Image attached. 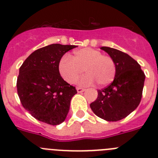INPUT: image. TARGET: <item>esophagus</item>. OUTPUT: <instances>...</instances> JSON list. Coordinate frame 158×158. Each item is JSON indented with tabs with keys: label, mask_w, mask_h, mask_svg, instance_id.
I'll return each instance as SVG.
<instances>
[{
	"label": "esophagus",
	"mask_w": 158,
	"mask_h": 158,
	"mask_svg": "<svg viewBox=\"0 0 158 158\" xmlns=\"http://www.w3.org/2000/svg\"><path fill=\"white\" fill-rule=\"evenodd\" d=\"M76 90H77L78 93H82L85 90V89L82 88V87H76Z\"/></svg>",
	"instance_id": "obj_1"
}]
</instances>
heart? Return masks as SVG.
<instances>
[{
    "mask_svg": "<svg viewBox=\"0 0 158 158\" xmlns=\"http://www.w3.org/2000/svg\"><path fill=\"white\" fill-rule=\"evenodd\" d=\"M84 71L87 75L81 79V84H93L95 80L98 86L105 87L114 80L117 68L113 58L93 48L76 51L72 59L64 56L59 64L60 75L71 84L75 83Z\"/></svg>",
    "mask_w": 158,
    "mask_h": 158,
    "instance_id": "heart-1",
    "label": "heart"
}]
</instances>
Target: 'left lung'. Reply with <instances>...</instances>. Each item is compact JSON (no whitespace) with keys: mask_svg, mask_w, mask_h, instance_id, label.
Returning a JSON list of instances; mask_svg holds the SVG:
<instances>
[{"mask_svg":"<svg viewBox=\"0 0 158 158\" xmlns=\"http://www.w3.org/2000/svg\"><path fill=\"white\" fill-rule=\"evenodd\" d=\"M100 48L113 58L117 71L113 82L98 90V98L90 106L98 117L116 122L125 118L138 106L145 75L139 64L127 53L109 47Z\"/></svg>","mask_w":158,"mask_h":158,"instance_id":"obj_1","label":"left lung"}]
</instances>
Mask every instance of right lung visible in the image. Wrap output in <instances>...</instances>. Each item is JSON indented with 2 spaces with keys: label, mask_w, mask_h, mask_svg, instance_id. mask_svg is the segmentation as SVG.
Instances as JSON below:
<instances>
[{
  "label": "right lung",
  "mask_w": 158,
  "mask_h": 158,
  "mask_svg": "<svg viewBox=\"0 0 158 158\" xmlns=\"http://www.w3.org/2000/svg\"><path fill=\"white\" fill-rule=\"evenodd\" d=\"M75 48L48 45L33 52L20 68L18 96L24 109L35 119L56 126L67 118L71 98L77 91L61 77L59 64L63 56Z\"/></svg>",
  "instance_id": "obj_1"
}]
</instances>
